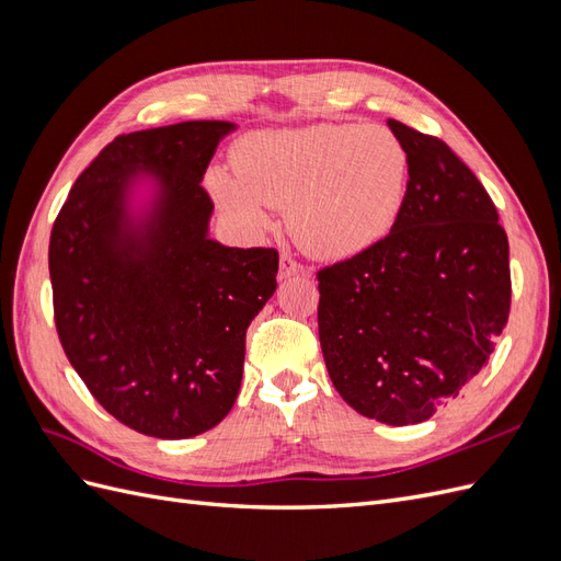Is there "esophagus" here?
Returning <instances> with one entry per match:
<instances>
[{
    "label": "esophagus",
    "instance_id": "esophagus-1",
    "mask_svg": "<svg viewBox=\"0 0 561 561\" xmlns=\"http://www.w3.org/2000/svg\"><path fill=\"white\" fill-rule=\"evenodd\" d=\"M299 271H301V266H299V262L293 257V254L283 252V254H280V271H278V278H280V280H285V278H293L295 274H299Z\"/></svg>",
    "mask_w": 561,
    "mask_h": 561
}]
</instances>
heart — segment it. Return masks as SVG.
Instances as JSON below:
<instances>
[{"mask_svg":"<svg viewBox=\"0 0 561 561\" xmlns=\"http://www.w3.org/2000/svg\"><path fill=\"white\" fill-rule=\"evenodd\" d=\"M410 157L386 126L316 124L262 130L233 149V175L217 168L210 190L250 233L287 208L293 239L320 260H351L379 245L402 213Z\"/></svg>","mask_w":561,"mask_h":561,"instance_id":"heart-1","label":"heart"}]
</instances>
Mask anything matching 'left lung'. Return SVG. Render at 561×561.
<instances>
[{"label": "left lung", "mask_w": 561, "mask_h": 561, "mask_svg": "<svg viewBox=\"0 0 561 561\" xmlns=\"http://www.w3.org/2000/svg\"><path fill=\"white\" fill-rule=\"evenodd\" d=\"M410 157L398 222L318 271V334L334 388L388 426L431 419L484 367L511 313L507 236L480 180L396 118Z\"/></svg>", "instance_id": "left-lung-1"}]
</instances>
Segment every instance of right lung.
Listing matches in <instances>:
<instances>
[{"instance_id": "1", "label": "right lung", "mask_w": 561, "mask_h": 561, "mask_svg": "<svg viewBox=\"0 0 561 561\" xmlns=\"http://www.w3.org/2000/svg\"><path fill=\"white\" fill-rule=\"evenodd\" d=\"M231 130L182 122L118 135L50 231L67 360L116 421L149 437H194L229 414L248 325L276 293L274 248H227L208 233L215 206L201 180Z\"/></svg>"}]
</instances>
